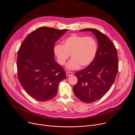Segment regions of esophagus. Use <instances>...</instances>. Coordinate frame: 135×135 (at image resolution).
Returning a JSON list of instances; mask_svg holds the SVG:
<instances>
[{
  "label": "esophagus",
  "mask_w": 135,
  "mask_h": 135,
  "mask_svg": "<svg viewBox=\"0 0 135 135\" xmlns=\"http://www.w3.org/2000/svg\"><path fill=\"white\" fill-rule=\"evenodd\" d=\"M73 73H71V72H70V71H67L66 72V75H67V76H71V75H73Z\"/></svg>",
  "instance_id": "34e87169"
}]
</instances>
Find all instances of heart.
Listing matches in <instances>:
<instances>
[{"mask_svg": "<svg viewBox=\"0 0 135 135\" xmlns=\"http://www.w3.org/2000/svg\"><path fill=\"white\" fill-rule=\"evenodd\" d=\"M98 51V44L91 36H84L74 33L64 41V45L56 44L53 53L58 64H66L70 54L72 58L66 67L69 70H76L81 66L87 67L94 60Z\"/></svg>", "mask_w": 135, "mask_h": 135, "instance_id": "obj_1", "label": "heart"}]
</instances>
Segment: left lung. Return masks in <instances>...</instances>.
Masks as SVG:
<instances>
[{
    "instance_id": "1",
    "label": "left lung",
    "mask_w": 135,
    "mask_h": 135,
    "mask_svg": "<svg viewBox=\"0 0 135 135\" xmlns=\"http://www.w3.org/2000/svg\"><path fill=\"white\" fill-rule=\"evenodd\" d=\"M80 31H92L98 42L94 60L84 69L76 72L78 82L73 87L77 98L91 103L103 97L115 81L119 67L118 52L111 40L99 30L88 28Z\"/></svg>"
}]
</instances>
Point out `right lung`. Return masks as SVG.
<instances>
[{
    "label": "right lung",
    "mask_w": 135,
    "mask_h": 135,
    "mask_svg": "<svg viewBox=\"0 0 135 135\" xmlns=\"http://www.w3.org/2000/svg\"><path fill=\"white\" fill-rule=\"evenodd\" d=\"M41 27L30 33L18 51L17 76L24 90L33 99L45 102L57 94L66 78L63 68L54 60L55 42L67 31Z\"/></svg>",
    "instance_id": "obj_1"
}]
</instances>
